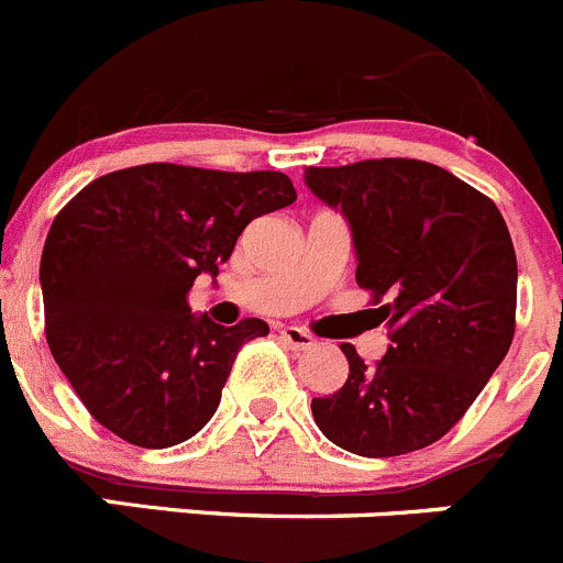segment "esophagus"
Masks as SVG:
<instances>
[{"instance_id":"34e87169","label":"esophagus","mask_w":563,"mask_h":563,"mask_svg":"<svg viewBox=\"0 0 563 563\" xmlns=\"http://www.w3.org/2000/svg\"><path fill=\"white\" fill-rule=\"evenodd\" d=\"M280 339L288 350H294V353H306V350H311V346L317 344V341H313V335L302 328H283Z\"/></svg>"}]
</instances>
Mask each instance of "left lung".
<instances>
[{
    "label": "left lung",
    "instance_id": "1",
    "mask_svg": "<svg viewBox=\"0 0 563 563\" xmlns=\"http://www.w3.org/2000/svg\"><path fill=\"white\" fill-rule=\"evenodd\" d=\"M306 183L353 228L355 280L391 330L380 361L350 364L333 397H313L341 450L391 459L448 433L475 402L517 328V252L497 205L435 163L377 157L311 166Z\"/></svg>",
    "mask_w": 563,
    "mask_h": 563
}]
</instances>
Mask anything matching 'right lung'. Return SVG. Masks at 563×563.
I'll return each mask as SVG.
<instances>
[{"label": "right lung", "instance_id": "right-lung-1", "mask_svg": "<svg viewBox=\"0 0 563 563\" xmlns=\"http://www.w3.org/2000/svg\"><path fill=\"white\" fill-rule=\"evenodd\" d=\"M294 199L283 172L144 163L63 205L41 255L46 344L102 428L161 450L208 424L239 350L269 324L194 317L188 291L252 219Z\"/></svg>", "mask_w": 563, "mask_h": 563}]
</instances>
